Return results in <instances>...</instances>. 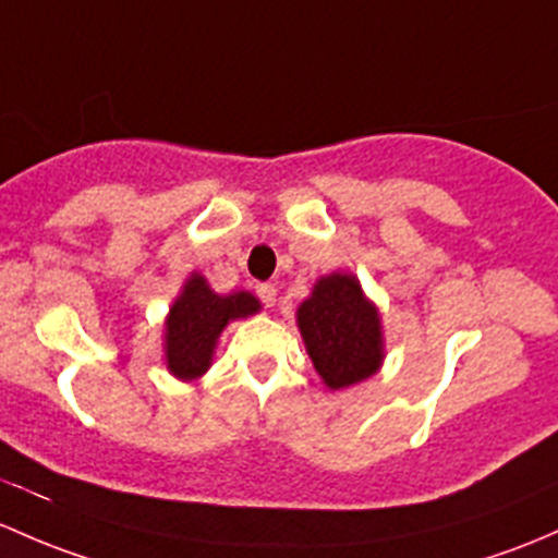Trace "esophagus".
Returning a JSON list of instances; mask_svg holds the SVG:
<instances>
[{
	"mask_svg": "<svg viewBox=\"0 0 558 558\" xmlns=\"http://www.w3.org/2000/svg\"><path fill=\"white\" fill-rule=\"evenodd\" d=\"M256 296H259L267 307H272V304L278 302V289H275L272 283H259L256 286Z\"/></svg>",
	"mask_w": 558,
	"mask_h": 558,
	"instance_id": "esophagus-1",
	"label": "esophagus"
}]
</instances>
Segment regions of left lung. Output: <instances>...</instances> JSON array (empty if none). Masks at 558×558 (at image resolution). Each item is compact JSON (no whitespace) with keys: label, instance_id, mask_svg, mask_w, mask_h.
<instances>
[{"label":"left lung","instance_id":"8db88e82","mask_svg":"<svg viewBox=\"0 0 558 558\" xmlns=\"http://www.w3.org/2000/svg\"><path fill=\"white\" fill-rule=\"evenodd\" d=\"M296 326L328 390L363 383L383 366L385 342L379 310L363 296L350 272H331L315 283L296 310Z\"/></svg>","mask_w":558,"mask_h":558}]
</instances>
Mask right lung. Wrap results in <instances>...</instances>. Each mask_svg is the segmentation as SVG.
Wrapping results in <instances>:
<instances>
[{
    "instance_id": "right-lung-1",
    "label": "right lung",
    "mask_w": 558,
    "mask_h": 558,
    "mask_svg": "<svg viewBox=\"0 0 558 558\" xmlns=\"http://www.w3.org/2000/svg\"><path fill=\"white\" fill-rule=\"evenodd\" d=\"M259 299L248 291L216 294L203 275L192 272L166 318V363L173 377L192 383L214 361L216 339L230 320L259 313Z\"/></svg>"
}]
</instances>
